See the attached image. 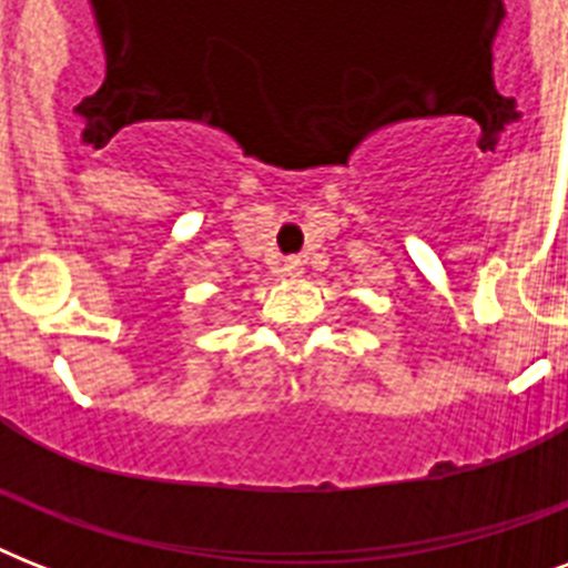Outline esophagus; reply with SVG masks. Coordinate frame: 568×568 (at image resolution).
<instances>
[{
  "instance_id": "obj_1",
  "label": "esophagus",
  "mask_w": 568,
  "mask_h": 568,
  "mask_svg": "<svg viewBox=\"0 0 568 568\" xmlns=\"http://www.w3.org/2000/svg\"><path fill=\"white\" fill-rule=\"evenodd\" d=\"M303 274V262L301 258H283V265H280V276H288V280H297Z\"/></svg>"
}]
</instances>
